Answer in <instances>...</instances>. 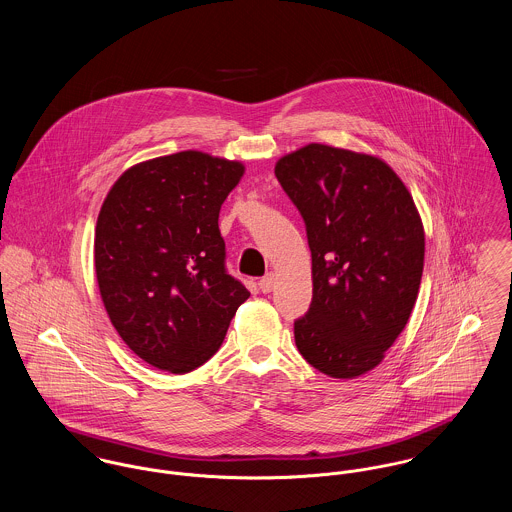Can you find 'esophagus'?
<instances>
[{"mask_svg": "<svg viewBox=\"0 0 512 512\" xmlns=\"http://www.w3.org/2000/svg\"><path fill=\"white\" fill-rule=\"evenodd\" d=\"M274 284H276V276L272 274V272H268L260 282H258V286H260V290L264 293H270L274 290Z\"/></svg>", "mask_w": 512, "mask_h": 512, "instance_id": "obj_1", "label": "esophagus"}]
</instances>
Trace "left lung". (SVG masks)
<instances>
[{
  "label": "left lung",
  "instance_id": "1",
  "mask_svg": "<svg viewBox=\"0 0 512 512\" xmlns=\"http://www.w3.org/2000/svg\"><path fill=\"white\" fill-rule=\"evenodd\" d=\"M276 177L311 250L297 351L327 376H361L380 365L418 297L426 238L414 199L382 159L323 144L284 155Z\"/></svg>",
  "mask_w": 512,
  "mask_h": 512
}]
</instances>
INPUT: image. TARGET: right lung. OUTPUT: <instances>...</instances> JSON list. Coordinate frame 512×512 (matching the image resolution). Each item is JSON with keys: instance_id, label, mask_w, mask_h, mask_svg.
Segmentation results:
<instances>
[{"instance_id": "add662e5", "label": "right lung", "mask_w": 512, "mask_h": 512, "mask_svg": "<svg viewBox=\"0 0 512 512\" xmlns=\"http://www.w3.org/2000/svg\"><path fill=\"white\" fill-rule=\"evenodd\" d=\"M240 161L179 151L142 161L106 195L94 268L108 317L147 365L183 374L219 351L250 292L226 274L220 205Z\"/></svg>"}]
</instances>
